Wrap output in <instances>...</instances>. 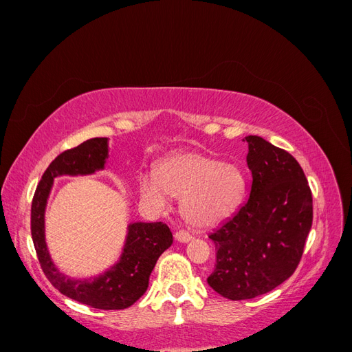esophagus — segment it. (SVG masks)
Listing matches in <instances>:
<instances>
[{
  "label": "esophagus",
  "instance_id": "esophagus-1",
  "mask_svg": "<svg viewBox=\"0 0 352 352\" xmlns=\"http://www.w3.org/2000/svg\"><path fill=\"white\" fill-rule=\"evenodd\" d=\"M175 238L179 242H188V241L192 239V235H190V233H188L186 230H179V232H176Z\"/></svg>",
  "mask_w": 352,
  "mask_h": 352
}]
</instances>
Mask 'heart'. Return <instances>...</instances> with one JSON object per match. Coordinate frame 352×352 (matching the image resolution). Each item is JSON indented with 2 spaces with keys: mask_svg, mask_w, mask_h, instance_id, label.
Returning <instances> with one entry per match:
<instances>
[{
  "mask_svg": "<svg viewBox=\"0 0 352 352\" xmlns=\"http://www.w3.org/2000/svg\"><path fill=\"white\" fill-rule=\"evenodd\" d=\"M245 176L235 164L199 153L170 157L141 180V197L148 204L166 210L170 195L184 198V216L192 226L211 228L232 216L245 195Z\"/></svg>",
  "mask_w": 352,
  "mask_h": 352,
  "instance_id": "1",
  "label": "heart"
}]
</instances>
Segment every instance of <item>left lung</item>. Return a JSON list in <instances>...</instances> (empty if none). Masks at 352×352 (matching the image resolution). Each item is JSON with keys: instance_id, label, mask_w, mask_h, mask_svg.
Listing matches in <instances>:
<instances>
[{"instance_id": "obj_1", "label": "left lung", "mask_w": 352, "mask_h": 352, "mask_svg": "<svg viewBox=\"0 0 352 352\" xmlns=\"http://www.w3.org/2000/svg\"><path fill=\"white\" fill-rule=\"evenodd\" d=\"M248 199L212 230L214 272L208 285L232 301L267 294L289 279L313 225V197L300 163L282 148L250 135Z\"/></svg>"}]
</instances>
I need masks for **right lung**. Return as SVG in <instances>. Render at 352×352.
<instances>
[{
	"instance_id": "right-lung-1",
	"label": "right lung",
	"mask_w": 352,
	"mask_h": 352,
	"mask_svg": "<svg viewBox=\"0 0 352 352\" xmlns=\"http://www.w3.org/2000/svg\"><path fill=\"white\" fill-rule=\"evenodd\" d=\"M107 138H92L57 155L42 175L30 208V233L38 261L51 285L74 301L98 310H123L145 294L154 265L173 235L163 221L132 223L120 261L100 278L72 280L52 264L44 238V212L52 180L60 175H89L104 167Z\"/></svg>"
}]
</instances>
